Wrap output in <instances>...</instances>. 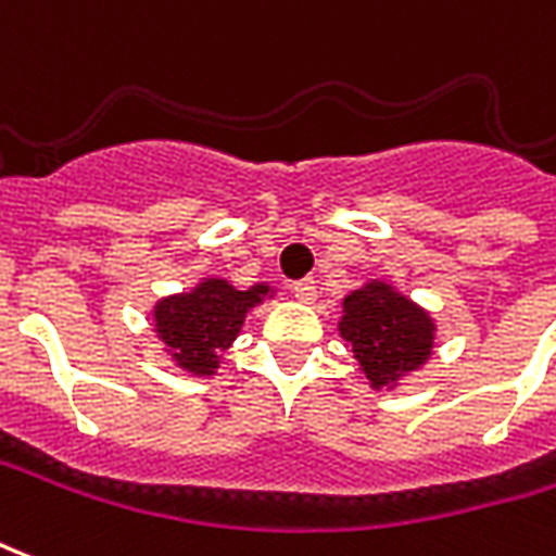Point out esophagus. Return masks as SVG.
Here are the masks:
<instances>
[{
	"label": "esophagus",
	"instance_id": "obj_1",
	"mask_svg": "<svg viewBox=\"0 0 556 556\" xmlns=\"http://www.w3.org/2000/svg\"><path fill=\"white\" fill-rule=\"evenodd\" d=\"M291 291H294V298H298L300 303H312V300H315V279H298V282L291 286Z\"/></svg>",
	"mask_w": 556,
	"mask_h": 556
}]
</instances>
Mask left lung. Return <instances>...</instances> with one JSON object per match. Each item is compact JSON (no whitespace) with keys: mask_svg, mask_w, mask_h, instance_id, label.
I'll use <instances>...</instances> for the list:
<instances>
[{"mask_svg":"<svg viewBox=\"0 0 556 556\" xmlns=\"http://www.w3.org/2000/svg\"><path fill=\"white\" fill-rule=\"evenodd\" d=\"M341 339L351 344L353 359L371 389H394L401 377L418 371L433 353L435 324L430 312L371 279L341 303Z\"/></svg>","mask_w":556,"mask_h":556,"instance_id":"8db88e82","label":"left lung"}]
</instances>
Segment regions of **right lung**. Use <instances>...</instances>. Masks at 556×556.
Returning a JSON list of instances; mask_svg holds the SVG:
<instances>
[{"label":"right lung","instance_id":"1","mask_svg":"<svg viewBox=\"0 0 556 556\" xmlns=\"http://www.w3.org/2000/svg\"><path fill=\"white\" fill-rule=\"evenodd\" d=\"M270 294L258 282L238 291L226 279H203L197 289L162 298L152 309L155 332L182 371L212 377L220 368V353L238 339L247 312Z\"/></svg>","mask_w":556,"mask_h":556}]
</instances>
